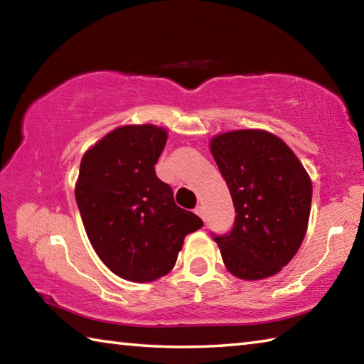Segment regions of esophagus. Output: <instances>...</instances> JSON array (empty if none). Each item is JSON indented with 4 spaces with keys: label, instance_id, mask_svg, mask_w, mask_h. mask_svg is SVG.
<instances>
[{
    "label": "esophagus",
    "instance_id": "esophagus-1",
    "mask_svg": "<svg viewBox=\"0 0 364 364\" xmlns=\"http://www.w3.org/2000/svg\"><path fill=\"white\" fill-rule=\"evenodd\" d=\"M194 212H196L197 215H199V217H200L202 220H205V210H204V207H202V205H197Z\"/></svg>",
    "mask_w": 364,
    "mask_h": 364
}]
</instances>
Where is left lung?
I'll return each mask as SVG.
<instances>
[{"mask_svg":"<svg viewBox=\"0 0 364 364\" xmlns=\"http://www.w3.org/2000/svg\"><path fill=\"white\" fill-rule=\"evenodd\" d=\"M236 218L215 236L225 267L241 279L279 273L304 241L311 208L310 176L284 141L263 130H236L210 141Z\"/></svg>","mask_w":364,"mask_h":364,"instance_id":"1","label":"left lung"}]
</instances>
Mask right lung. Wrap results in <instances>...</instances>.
I'll return each mask as SVG.
<instances>
[{
	"label": "right lung",
	"mask_w": 364,
	"mask_h": 364,
	"mask_svg": "<svg viewBox=\"0 0 364 364\" xmlns=\"http://www.w3.org/2000/svg\"><path fill=\"white\" fill-rule=\"evenodd\" d=\"M167 143L156 125H127L85 152L75 199L97 257L120 278L151 282L175 267L184 237L204 226L178 207L154 165Z\"/></svg>",
	"instance_id": "add662e5"
}]
</instances>
